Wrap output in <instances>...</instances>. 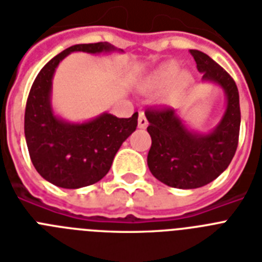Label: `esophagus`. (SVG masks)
I'll return each instance as SVG.
<instances>
[{"mask_svg": "<svg viewBox=\"0 0 262 262\" xmlns=\"http://www.w3.org/2000/svg\"><path fill=\"white\" fill-rule=\"evenodd\" d=\"M146 126H148V120H146L145 114L142 112H140V116H138V127L144 129V127Z\"/></svg>", "mask_w": 262, "mask_h": 262, "instance_id": "esophagus-1", "label": "esophagus"}]
</instances>
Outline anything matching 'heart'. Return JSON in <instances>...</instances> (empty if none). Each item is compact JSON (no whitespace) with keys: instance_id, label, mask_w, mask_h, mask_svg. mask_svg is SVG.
<instances>
[{"instance_id":"obj_1","label":"heart","mask_w":262,"mask_h":262,"mask_svg":"<svg viewBox=\"0 0 262 262\" xmlns=\"http://www.w3.org/2000/svg\"><path fill=\"white\" fill-rule=\"evenodd\" d=\"M180 75V71L179 69L176 67V64H169L164 66L163 69L159 70V72L156 74V82L159 83H168V82H172V80H175L178 76Z\"/></svg>"}]
</instances>
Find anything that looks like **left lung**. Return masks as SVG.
I'll use <instances>...</instances> for the list:
<instances>
[{
  "label": "left lung",
  "mask_w": 262,
  "mask_h": 262,
  "mask_svg": "<svg viewBox=\"0 0 262 262\" xmlns=\"http://www.w3.org/2000/svg\"><path fill=\"white\" fill-rule=\"evenodd\" d=\"M203 79L223 87L227 107L222 121L210 135H195L184 127L175 110L165 105L145 110L146 130L152 138L148 167L152 175L173 188L191 190L206 186L222 173L234 157L239 137L241 110L234 79L201 51L190 50Z\"/></svg>",
  "instance_id": "8db88e82"
}]
</instances>
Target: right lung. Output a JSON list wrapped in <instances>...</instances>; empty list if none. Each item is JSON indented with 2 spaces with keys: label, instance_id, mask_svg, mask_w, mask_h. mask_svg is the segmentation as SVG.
<instances>
[{
  "label": "right lung",
  "instance_id": "right-lung-1",
  "mask_svg": "<svg viewBox=\"0 0 262 262\" xmlns=\"http://www.w3.org/2000/svg\"><path fill=\"white\" fill-rule=\"evenodd\" d=\"M106 42L76 44L51 59L36 76L28 95L24 132L36 171L61 188H80L99 182L109 172L122 142L136 130L138 113L130 118L102 114L86 124L63 122L52 114L51 84L59 61L70 52L112 51Z\"/></svg>",
  "mask_w": 262,
  "mask_h": 262
}]
</instances>
